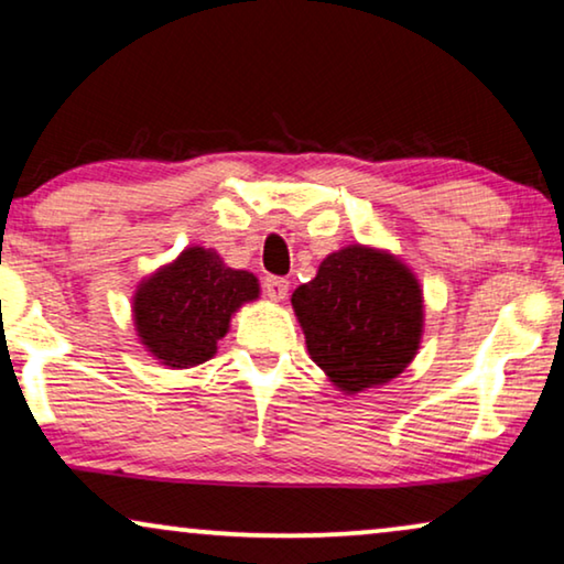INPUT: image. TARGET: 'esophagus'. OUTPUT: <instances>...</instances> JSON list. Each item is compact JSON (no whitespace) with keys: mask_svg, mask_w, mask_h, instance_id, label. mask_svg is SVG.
<instances>
[{"mask_svg":"<svg viewBox=\"0 0 564 564\" xmlns=\"http://www.w3.org/2000/svg\"><path fill=\"white\" fill-rule=\"evenodd\" d=\"M288 290H290V282L284 280V276H264V292L274 300V303H280V300L288 297Z\"/></svg>","mask_w":564,"mask_h":564,"instance_id":"1","label":"esophagus"}]
</instances>
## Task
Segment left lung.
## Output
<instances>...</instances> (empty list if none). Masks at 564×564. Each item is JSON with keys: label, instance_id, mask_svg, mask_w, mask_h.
Masks as SVG:
<instances>
[{"label": "left lung", "instance_id": "8db88e82", "mask_svg": "<svg viewBox=\"0 0 564 564\" xmlns=\"http://www.w3.org/2000/svg\"><path fill=\"white\" fill-rule=\"evenodd\" d=\"M307 351L338 390L390 382L411 365L423 334L421 284L403 261L346 246L292 292Z\"/></svg>", "mask_w": 564, "mask_h": 564}]
</instances>
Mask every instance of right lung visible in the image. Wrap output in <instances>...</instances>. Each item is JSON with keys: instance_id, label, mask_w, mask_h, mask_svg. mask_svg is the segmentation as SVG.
<instances>
[{"instance_id": "1", "label": "right lung", "mask_w": 564, "mask_h": 564, "mask_svg": "<svg viewBox=\"0 0 564 564\" xmlns=\"http://www.w3.org/2000/svg\"><path fill=\"white\" fill-rule=\"evenodd\" d=\"M257 297V276L226 267L213 249L192 246L141 282L133 297L135 330L166 367H195L218 351L230 315Z\"/></svg>"}]
</instances>
